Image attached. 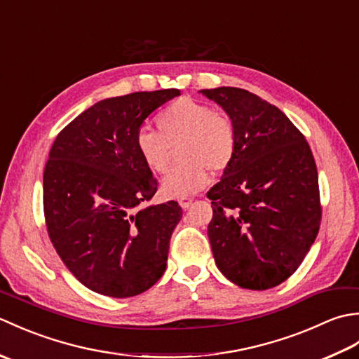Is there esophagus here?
<instances>
[{
  "label": "esophagus",
  "instance_id": "34e87169",
  "mask_svg": "<svg viewBox=\"0 0 359 359\" xmlns=\"http://www.w3.org/2000/svg\"><path fill=\"white\" fill-rule=\"evenodd\" d=\"M193 201H194L193 197H188V196H185V197H180V199H179V205H180V207L184 208V210H188L189 207H191Z\"/></svg>",
  "mask_w": 359,
  "mask_h": 359
}]
</instances>
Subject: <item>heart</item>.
I'll use <instances>...</instances> for the list:
<instances>
[{
    "mask_svg": "<svg viewBox=\"0 0 359 359\" xmlns=\"http://www.w3.org/2000/svg\"><path fill=\"white\" fill-rule=\"evenodd\" d=\"M157 133L140 131L135 149L144 166L156 174L168 170L171 148L182 163L174 166L162 182L168 197H185L201 191L210 182V170L220 172L233 163L238 151V133L225 114L210 104L179 98L158 114Z\"/></svg>",
    "mask_w": 359,
    "mask_h": 359,
    "instance_id": "1",
    "label": "heart"
}]
</instances>
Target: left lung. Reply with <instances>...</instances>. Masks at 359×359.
<instances>
[{
    "label": "left lung",
    "instance_id": "8db88e82",
    "mask_svg": "<svg viewBox=\"0 0 359 359\" xmlns=\"http://www.w3.org/2000/svg\"><path fill=\"white\" fill-rule=\"evenodd\" d=\"M238 133L233 163L207 197L208 238L220 273L248 290H269L301 265L321 225L313 154L290 118L241 88L202 89Z\"/></svg>",
    "mask_w": 359,
    "mask_h": 359
}]
</instances>
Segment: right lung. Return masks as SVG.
Wrapping results in <instances>:
<instances>
[{
  "instance_id": "right-lung-1",
  "label": "right lung",
  "mask_w": 359,
  "mask_h": 359,
  "mask_svg": "<svg viewBox=\"0 0 359 359\" xmlns=\"http://www.w3.org/2000/svg\"><path fill=\"white\" fill-rule=\"evenodd\" d=\"M179 89L106 98L75 117L53 142L43 175L53 248L83 285L111 297L147 292L166 269L182 208H140L157 180L135 149L143 121Z\"/></svg>"
}]
</instances>
